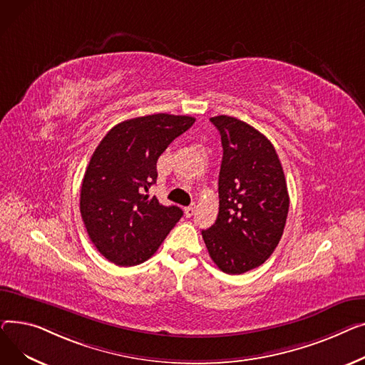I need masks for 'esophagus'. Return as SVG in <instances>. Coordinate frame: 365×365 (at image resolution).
<instances>
[{"label": "esophagus", "instance_id": "1", "mask_svg": "<svg viewBox=\"0 0 365 365\" xmlns=\"http://www.w3.org/2000/svg\"><path fill=\"white\" fill-rule=\"evenodd\" d=\"M195 210H196V206H195V205H190L188 207H185V217L190 218V217L195 215Z\"/></svg>", "mask_w": 365, "mask_h": 365}]
</instances>
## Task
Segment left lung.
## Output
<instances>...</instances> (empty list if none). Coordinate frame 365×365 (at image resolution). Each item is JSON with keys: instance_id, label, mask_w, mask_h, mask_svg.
<instances>
[{"instance_id": "1", "label": "left lung", "mask_w": 365, "mask_h": 365, "mask_svg": "<svg viewBox=\"0 0 365 365\" xmlns=\"http://www.w3.org/2000/svg\"><path fill=\"white\" fill-rule=\"evenodd\" d=\"M222 143L220 212L202 235L209 256L231 275L262 265L280 242L289 212L283 168L271 141L249 123L210 118Z\"/></svg>"}]
</instances>
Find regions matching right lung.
<instances>
[{
	"label": "right lung",
	"instance_id": "add662e5",
	"mask_svg": "<svg viewBox=\"0 0 365 365\" xmlns=\"http://www.w3.org/2000/svg\"><path fill=\"white\" fill-rule=\"evenodd\" d=\"M195 120L168 113L128 119L97 145L82 180L79 207L93 245L107 261L143 264L184 215L178 206H163L145 192L158 180L159 156Z\"/></svg>",
	"mask_w": 365,
	"mask_h": 365
}]
</instances>
